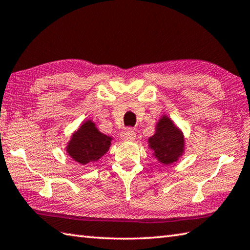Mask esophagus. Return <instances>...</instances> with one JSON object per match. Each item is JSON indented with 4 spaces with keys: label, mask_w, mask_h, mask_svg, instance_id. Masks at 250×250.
I'll list each match as a JSON object with an SVG mask.
<instances>
[{
    "label": "esophagus",
    "mask_w": 250,
    "mask_h": 250,
    "mask_svg": "<svg viewBox=\"0 0 250 250\" xmlns=\"http://www.w3.org/2000/svg\"><path fill=\"white\" fill-rule=\"evenodd\" d=\"M121 138L123 140H134L136 138L135 130L131 128H126L123 133L121 134Z\"/></svg>",
    "instance_id": "esophagus-1"
}]
</instances>
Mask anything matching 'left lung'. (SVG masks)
Listing matches in <instances>:
<instances>
[{"label":"left lung","mask_w":250,"mask_h":250,"mask_svg":"<svg viewBox=\"0 0 250 250\" xmlns=\"http://www.w3.org/2000/svg\"><path fill=\"white\" fill-rule=\"evenodd\" d=\"M149 147L154 151V157L162 164L175 162L184 152V137L181 130L167 116L159 121L157 130L149 138Z\"/></svg>","instance_id":"obj_1"}]
</instances>
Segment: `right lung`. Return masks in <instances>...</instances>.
I'll return each mask as SVG.
<instances>
[{
  "mask_svg": "<svg viewBox=\"0 0 250 250\" xmlns=\"http://www.w3.org/2000/svg\"><path fill=\"white\" fill-rule=\"evenodd\" d=\"M112 138L96 128L95 123L87 121L74 133L67 146V152L75 161L82 164L97 161L105 154Z\"/></svg>",
  "mask_w": 250,
  "mask_h": 250,
  "instance_id": "right-lung-1",
  "label": "right lung"
}]
</instances>
